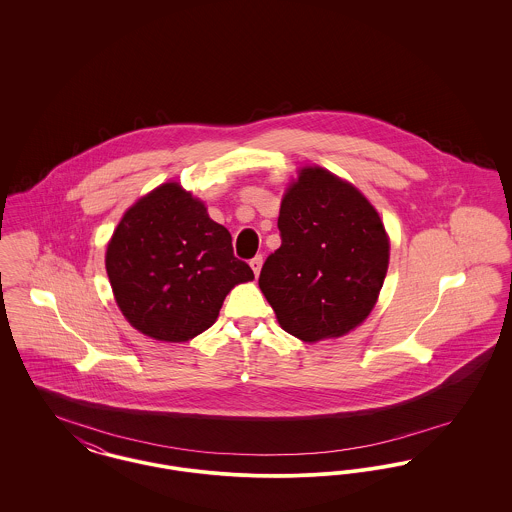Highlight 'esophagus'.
<instances>
[{
  "mask_svg": "<svg viewBox=\"0 0 512 512\" xmlns=\"http://www.w3.org/2000/svg\"><path fill=\"white\" fill-rule=\"evenodd\" d=\"M249 265H251V268H253L255 276H259V272H261V267H263V255H257V257H253Z\"/></svg>",
  "mask_w": 512,
  "mask_h": 512,
  "instance_id": "esophagus-1",
  "label": "esophagus"
}]
</instances>
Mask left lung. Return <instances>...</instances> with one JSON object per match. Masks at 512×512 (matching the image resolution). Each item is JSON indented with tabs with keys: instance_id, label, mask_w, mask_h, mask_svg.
Masks as SVG:
<instances>
[{
	"instance_id": "obj_1",
	"label": "left lung",
	"mask_w": 512,
	"mask_h": 512,
	"mask_svg": "<svg viewBox=\"0 0 512 512\" xmlns=\"http://www.w3.org/2000/svg\"><path fill=\"white\" fill-rule=\"evenodd\" d=\"M282 244L261 268L259 288L280 326L303 341L359 326L382 290L390 242L365 195L332 172L309 167L282 199Z\"/></svg>"
}]
</instances>
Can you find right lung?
<instances>
[{
    "instance_id": "obj_1",
    "label": "right lung",
    "mask_w": 512,
    "mask_h": 512,
    "mask_svg": "<svg viewBox=\"0 0 512 512\" xmlns=\"http://www.w3.org/2000/svg\"><path fill=\"white\" fill-rule=\"evenodd\" d=\"M126 320L149 338L188 341L215 324L228 292L253 280L230 232L205 205L169 182L122 217L105 255Z\"/></svg>"
}]
</instances>
